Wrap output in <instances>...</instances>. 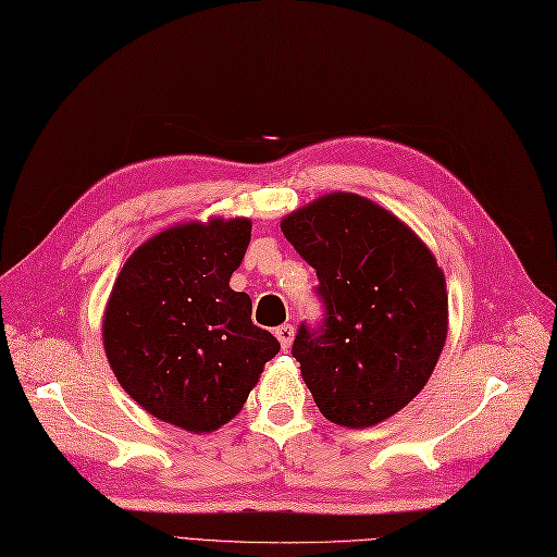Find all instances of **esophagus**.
<instances>
[{"label": "esophagus", "instance_id": "34e87169", "mask_svg": "<svg viewBox=\"0 0 557 557\" xmlns=\"http://www.w3.org/2000/svg\"><path fill=\"white\" fill-rule=\"evenodd\" d=\"M275 336L280 341V346L287 350L292 346V341H294V326L292 324H280L275 330Z\"/></svg>", "mask_w": 557, "mask_h": 557}]
</instances>
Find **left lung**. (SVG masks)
Segmentation results:
<instances>
[{"label":"left lung","mask_w":557,"mask_h":557,"mask_svg":"<svg viewBox=\"0 0 557 557\" xmlns=\"http://www.w3.org/2000/svg\"><path fill=\"white\" fill-rule=\"evenodd\" d=\"M315 268L324 318L292 355L322 414L348 428L393 417L421 393L447 338L445 275L409 227L352 193L324 195L282 221Z\"/></svg>","instance_id":"obj_1"}]
</instances>
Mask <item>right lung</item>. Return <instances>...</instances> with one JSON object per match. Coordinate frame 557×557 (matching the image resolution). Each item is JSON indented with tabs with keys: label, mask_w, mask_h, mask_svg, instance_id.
<instances>
[{
	"label": "right lung",
	"mask_w": 557,
	"mask_h": 557,
	"mask_svg": "<svg viewBox=\"0 0 557 557\" xmlns=\"http://www.w3.org/2000/svg\"><path fill=\"white\" fill-rule=\"evenodd\" d=\"M251 221L169 227L140 245L112 287L103 346L120 386L171 425L211 433L245 407L277 338L231 289Z\"/></svg>",
	"instance_id": "obj_1"
}]
</instances>
